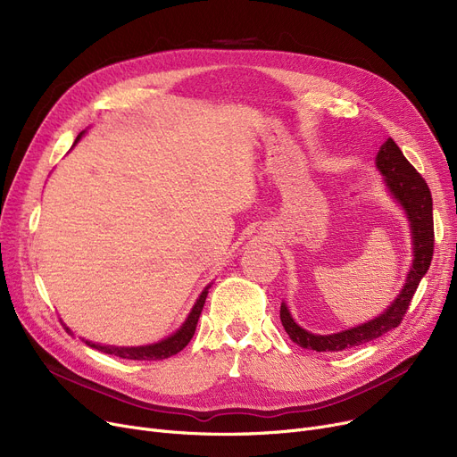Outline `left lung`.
<instances>
[{"mask_svg": "<svg viewBox=\"0 0 457 457\" xmlns=\"http://www.w3.org/2000/svg\"><path fill=\"white\" fill-rule=\"evenodd\" d=\"M376 168L383 176L391 196L400 204L407 220H410L413 243L411 269L407 272L400 295L379 317L331 335L311 333L298 326L289 307L283 302L279 311L281 324L285 331L289 333L291 341L302 348L317 352H339L381 337L383 333L391 331L402 322L420 279L429 269L431 255H434V202H431V192L426 181L415 170L413 164L403 157L393 138H387L381 144L376 155Z\"/></svg>", "mask_w": 457, "mask_h": 457, "instance_id": "1", "label": "left lung"}]
</instances>
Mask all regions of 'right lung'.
Wrapping results in <instances>:
<instances>
[{
  "label": "right lung",
  "mask_w": 457,
  "mask_h": 457,
  "mask_svg": "<svg viewBox=\"0 0 457 457\" xmlns=\"http://www.w3.org/2000/svg\"><path fill=\"white\" fill-rule=\"evenodd\" d=\"M83 135H85V131H81L78 135L74 146L81 140ZM209 287L211 285H207L205 289L202 291V295L198 296L195 307L190 309V313H188L187 320L181 324V328L176 333H172L170 337H166L159 343L146 345V346H109V345L92 343V341H87V339H81V341L90 348H96V350L105 352L109 355L122 357V359H135V361H157V359H166L170 355H176L178 352H181L190 343L192 335H195V331H196V324H198V319L202 315V309H204V303H205V298H207V293H209ZM66 331L71 333L70 328H66Z\"/></svg>",
  "instance_id": "1"
}]
</instances>
